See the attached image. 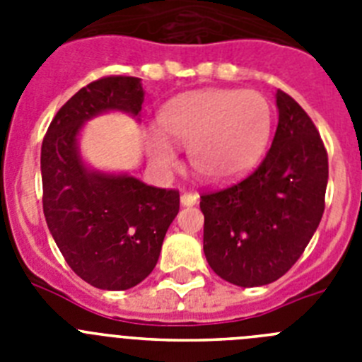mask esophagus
Here are the masks:
<instances>
[{
	"label": "esophagus",
	"instance_id": "esophagus-1",
	"mask_svg": "<svg viewBox=\"0 0 362 362\" xmlns=\"http://www.w3.org/2000/svg\"><path fill=\"white\" fill-rule=\"evenodd\" d=\"M197 194H192V192H185V194H181V204L183 206H194V204L197 203Z\"/></svg>",
	"mask_w": 362,
	"mask_h": 362
}]
</instances>
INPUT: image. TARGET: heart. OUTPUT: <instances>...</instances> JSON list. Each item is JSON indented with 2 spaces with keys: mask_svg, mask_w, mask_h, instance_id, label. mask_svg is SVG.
I'll return each mask as SVG.
<instances>
[{
  "mask_svg": "<svg viewBox=\"0 0 362 362\" xmlns=\"http://www.w3.org/2000/svg\"><path fill=\"white\" fill-rule=\"evenodd\" d=\"M166 136L188 148L197 177L228 183L254 168L272 132V108L255 90L204 88L174 99L159 116ZM156 165L172 166L175 150L163 136H150Z\"/></svg>",
  "mask_w": 362,
  "mask_h": 362,
  "instance_id": "heart-1",
  "label": "heart"
}]
</instances>
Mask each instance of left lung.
<instances>
[{
    "label": "left lung",
    "instance_id": "obj_1",
    "mask_svg": "<svg viewBox=\"0 0 362 362\" xmlns=\"http://www.w3.org/2000/svg\"><path fill=\"white\" fill-rule=\"evenodd\" d=\"M276 136L263 163L239 183L201 196L203 250L221 279L263 286L296 264L321 223L328 156L296 99L277 90Z\"/></svg>",
    "mask_w": 362,
    "mask_h": 362
}]
</instances>
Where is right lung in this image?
<instances>
[{"label": "right lung", "instance_id": "1", "mask_svg": "<svg viewBox=\"0 0 362 362\" xmlns=\"http://www.w3.org/2000/svg\"><path fill=\"white\" fill-rule=\"evenodd\" d=\"M143 99L139 78L92 81L59 108L41 145L47 225L69 267L101 290H129L148 277L179 212L177 190L94 170L81 158L79 134L86 121L105 112L139 121Z\"/></svg>", "mask_w": 362, "mask_h": 362}]
</instances>
